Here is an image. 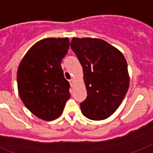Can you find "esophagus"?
Listing matches in <instances>:
<instances>
[{
	"instance_id": "34e87169",
	"label": "esophagus",
	"mask_w": 153,
	"mask_h": 153,
	"mask_svg": "<svg viewBox=\"0 0 153 153\" xmlns=\"http://www.w3.org/2000/svg\"><path fill=\"white\" fill-rule=\"evenodd\" d=\"M69 84H70V86H71V87H73V86H74V80L73 79H70L69 80Z\"/></svg>"
}]
</instances>
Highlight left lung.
<instances>
[{"label":"left lung","instance_id":"8db88e82","mask_svg":"<svg viewBox=\"0 0 153 153\" xmlns=\"http://www.w3.org/2000/svg\"><path fill=\"white\" fill-rule=\"evenodd\" d=\"M84 71L88 96L79 104L84 117L105 120L117 110L129 88L124 56L106 41L74 37L70 44Z\"/></svg>","mask_w":153,"mask_h":153}]
</instances>
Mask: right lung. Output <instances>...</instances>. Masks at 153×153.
Here are the masks:
<instances>
[{"label": "right lung", "instance_id": "right-lung-1", "mask_svg": "<svg viewBox=\"0 0 153 153\" xmlns=\"http://www.w3.org/2000/svg\"><path fill=\"white\" fill-rule=\"evenodd\" d=\"M69 40L46 38L30 48L17 72L19 94L26 108L44 120L57 119L70 97L69 83L62 69Z\"/></svg>", "mask_w": 153, "mask_h": 153}]
</instances>
